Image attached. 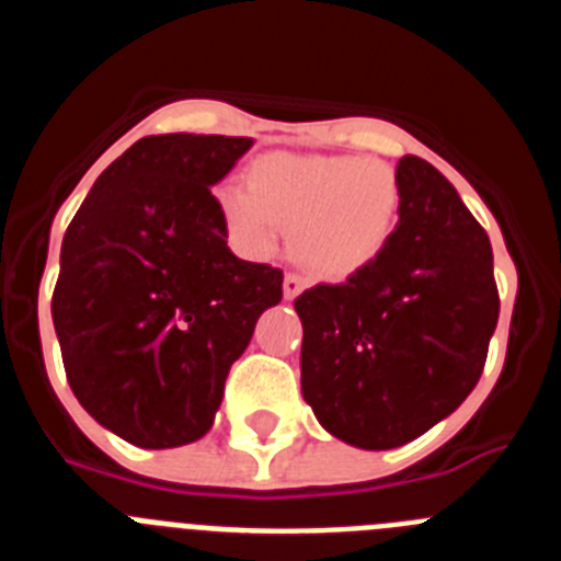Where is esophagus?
<instances>
[{
    "mask_svg": "<svg viewBox=\"0 0 561 561\" xmlns=\"http://www.w3.org/2000/svg\"><path fill=\"white\" fill-rule=\"evenodd\" d=\"M306 289V277L304 275H297V272H286L284 277V297L286 300H295L300 291Z\"/></svg>",
    "mask_w": 561,
    "mask_h": 561,
    "instance_id": "34e87169",
    "label": "esophagus"
}]
</instances>
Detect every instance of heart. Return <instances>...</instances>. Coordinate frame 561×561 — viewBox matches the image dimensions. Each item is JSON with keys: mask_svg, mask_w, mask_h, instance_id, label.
<instances>
[{"mask_svg": "<svg viewBox=\"0 0 561 561\" xmlns=\"http://www.w3.org/2000/svg\"><path fill=\"white\" fill-rule=\"evenodd\" d=\"M216 205L232 247L244 255H272L297 226L295 250L304 264L325 277H348L388 247L401 187L381 160L270 153L252 165L250 187L227 182Z\"/></svg>", "mask_w": 561, "mask_h": 561, "instance_id": "b5f03b06", "label": "heart"}]
</instances>
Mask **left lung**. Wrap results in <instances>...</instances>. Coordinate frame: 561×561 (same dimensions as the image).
<instances>
[{
  "instance_id": "1",
  "label": "left lung",
  "mask_w": 561,
  "mask_h": 561,
  "mask_svg": "<svg viewBox=\"0 0 561 561\" xmlns=\"http://www.w3.org/2000/svg\"><path fill=\"white\" fill-rule=\"evenodd\" d=\"M388 247L345 284L295 300L300 385L317 421L359 449H393L463 404L500 314L492 244L447 176L401 157Z\"/></svg>"
}]
</instances>
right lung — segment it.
<instances>
[{
    "label": "right lung",
    "instance_id": "obj_1",
    "mask_svg": "<svg viewBox=\"0 0 561 561\" xmlns=\"http://www.w3.org/2000/svg\"><path fill=\"white\" fill-rule=\"evenodd\" d=\"M250 146L221 134L142 137L64 232L53 323L67 381L134 447L202 438L257 317L284 297V272L232 255L210 193Z\"/></svg>",
    "mask_w": 561,
    "mask_h": 561
}]
</instances>
